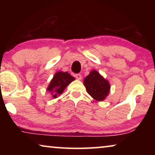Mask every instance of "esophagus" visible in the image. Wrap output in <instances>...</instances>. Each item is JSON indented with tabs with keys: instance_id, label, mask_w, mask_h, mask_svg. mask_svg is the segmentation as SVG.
I'll list each match as a JSON object with an SVG mask.
<instances>
[{
	"instance_id": "34e87169",
	"label": "esophagus",
	"mask_w": 155,
	"mask_h": 155,
	"mask_svg": "<svg viewBox=\"0 0 155 155\" xmlns=\"http://www.w3.org/2000/svg\"><path fill=\"white\" fill-rule=\"evenodd\" d=\"M75 77H76V78H77V79H78V80H81V79H82V76H81V74H76Z\"/></svg>"
}]
</instances>
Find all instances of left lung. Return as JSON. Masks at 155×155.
I'll use <instances>...</instances> for the list:
<instances>
[{"label": "left lung", "mask_w": 155, "mask_h": 155, "mask_svg": "<svg viewBox=\"0 0 155 155\" xmlns=\"http://www.w3.org/2000/svg\"><path fill=\"white\" fill-rule=\"evenodd\" d=\"M87 93L96 101H103L110 92V83L95 70H91L83 81Z\"/></svg>", "instance_id": "obj_1"}]
</instances>
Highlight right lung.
<instances>
[{
	"instance_id": "right-lung-1",
	"label": "right lung",
	"mask_w": 155,
	"mask_h": 155,
	"mask_svg": "<svg viewBox=\"0 0 155 155\" xmlns=\"http://www.w3.org/2000/svg\"><path fill=\"white\" fill-rule=\"evenodd\" d=\"M74 80L75 78L72 77L67 72H57L50 82L47 90L51 93L54 98H56L57 96L61 95L65 87Z\"/></svg>"
}]
</instances>
